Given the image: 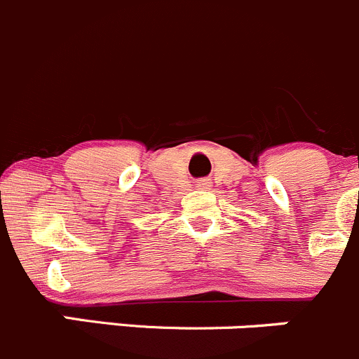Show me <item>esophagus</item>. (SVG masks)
<instances>
[{"mask_svg": "<svg viewBox=\"0 0 359 359\" xmlns=\"http://www.w3.org/2000/svg\"><path fill=\"white\" fill-rule=\"evenodd\" d=\"M200 186L205 187V189H206V187H210V182H206V180H203V184H200Z\"/></svg>", "mask_w": 359, "mask_h": 359, "instance_id": "1", "label": "esophagus"}]
</instances>
